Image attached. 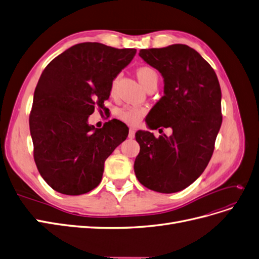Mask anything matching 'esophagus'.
<instances>
[{
    "label": "esophagus",
    "mask_w": 259,
    "mask_h": 259,
    "mask_svg": "<svg viewBox=\"0 0 259 259\" xmlns=\"http://www.w3.org/2000/svg\"><path fill=\"white\" fill-rule=\"evenodd\" d=\"M135 137V128H133V127H131L130 128V132H128V138H134Z\"/></svg>",
    "instance_id": "1"
}]
</instances>
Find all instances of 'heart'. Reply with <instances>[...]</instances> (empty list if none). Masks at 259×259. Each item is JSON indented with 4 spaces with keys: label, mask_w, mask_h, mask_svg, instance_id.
Wrapping results in <instances>:
<instances>
[{
    "label": "heart",
    "mask_w": 259,
    "mask_h": 259,
    "mask_svg": "<svg viewBox=\"0 0 259 259\" xmlns=\"http://www.w3.org/2000/svg\"><path fill=\"white\" fill-rule=\"evenodd\" d=\"M136 75L138 77L140 84H142L145 89L147 85H149L152 82L158 83V80H159L158 72H156L152 67H149V66L139 67L136 70ZM116 83H117V79H114L111 84L112 94H114L115 92ZM145 112H146L145 108H142V107H124L116 111V116L119 117L120 120L126 122L128 124H137L140 121V119L144 116Z\"/></svg>",
    "instance_id": "obj_1"
}]
</instances>
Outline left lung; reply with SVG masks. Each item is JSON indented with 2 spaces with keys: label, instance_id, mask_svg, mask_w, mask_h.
Segmentation results:
<instances>
[{
  "label": "left lung",
  "instance_id": "obj_1",
  "mask_svg": "<svg viewBox=\"0 0 259 259\" xmlns=\"http://www.w3.org/2000/svg\"><path fill=\"white\" fill-rule=\"evenodd\" d=\"M139 56L164 82V96L148 113L147 126L173 133L159 138L148 131L136 133L135 175L148 189L178 192L201 176L213 154L223 121L221 86L214 69L188 45L140 50Z\"/></svg>",
  "mask_w": 259,
  "mask_h": 259
}]
</instances>
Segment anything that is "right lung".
<instances>
[{
  "instance_id": "right-lung-1",
  "label": "right lung",
  "mask_w": 259,
  "mask_h": 259,
  "mask_svg": "<svg viewBox=\"0 0 259 259\" xmlns=\"http://www.w3.org/2000/svg\"><path fill=\"white\" fill-rule=\"evenodd\" d=\"M135 54V49L85 42L66 50L44 69L29 124L36 167L54 190L79 195L100 184L106 159L126 139L128 127L113 119L95 128L89 117L104 107L113 80Z\"/></svg>"
}]
</instances>
